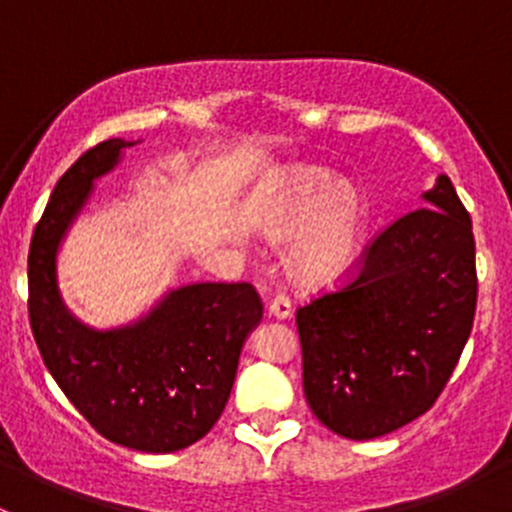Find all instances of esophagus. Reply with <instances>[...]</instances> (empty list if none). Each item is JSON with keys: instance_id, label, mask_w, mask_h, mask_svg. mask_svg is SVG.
I'll return each mask as SVG.
<instances>
[{"instance_id": "obj_1", "label": "esophagus", "mask_w": 512, "mask_h": 512, "mask_svg": "<svg viewBox=\"0 0 512 512\" xmlns=\"http://www.w3.org/2000/svg\"><path fill=\"white\" fill-rule=\"evenodd\" d=\"M270 314L275 319H287L292 314V302H289L287 294H275V299L270 302Z\"/></svg>"}]
</instances>
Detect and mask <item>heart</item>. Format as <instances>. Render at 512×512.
Returning <instances> with one entry per match:
<instances>
[{
  "mask_svg": "<svg viewBox=\"0 0 512 512\" xmlns=\"http://www.w3.org/2000/svg\"><path fill=\"white\" fill-rule=\"evenodd\" d=\"M272 240H289L287 270L302 287L342 282L359 262L369 227V198L354 180L322 165H294L260 210Z\"/></svg>",
  "mask_w": 512,
  "mask_h": 512,
  "instance_id": "1",
  "label": "heart"
}]
</instances>
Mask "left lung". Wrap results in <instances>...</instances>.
<instances>
[{"instance_id": "8db88e82", "label": "left lung", "mask_w": 512, "mask_h": 512, "mask_svg": "<svg viewBox=\"0 0 512 512\" xmlns=\"http://www.w3.org/2000/svg\"><path fill=\"white\" fill-rule=\"evenodd\" d=\"M423 203L379 232L347 287L297 309L309 409L352 441L426 414L471 337V215L448 175H438Z\"/></svg>"}]
</instances>
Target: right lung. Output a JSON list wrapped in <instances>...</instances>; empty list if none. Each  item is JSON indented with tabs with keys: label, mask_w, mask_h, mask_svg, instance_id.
Wrapping results in <instances>:
<instances>
[{
	"label": "right lung",
	"mask_w": 512,
	"mask_h": 512,
	"mask_svg": "<svg viewBox=\"0 0 512 512\" xmlns=\"http://www.w3.org/2000/svg\"><path fill=\"white\" fill-rule=\"evenodd\" d=\"M123 138L89 148L56 183L29 247V322L46 369L66 399L108 441L173 453L200 441L223 414L245 339L262 319L247 282L170 289L133 324L94 329L69 312L56 280L66 230L111 173Z\"/></svg>",
	"instance_id": "1"
}]
</instances>
